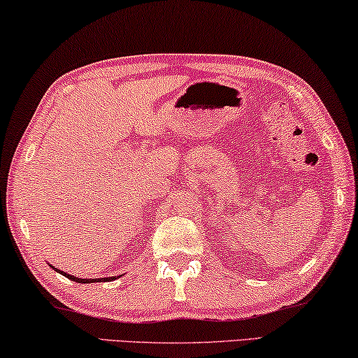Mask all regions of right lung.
<instances>
[{"mask_svg": "<svg viewBox=\"0 0 358 358\" xmlns=\"http://www.w3.org/2000/svg\"><path fill=\"white\" fill-rule=\"evenodd\" d=\"M50 268L55 269L57 272H59V274L65 275L66 279H70V280H73V282H79V283H94V282H105V280H115V279H116V275H115V277H101V279H81V277H76V275L66 274V272L60 271V269H57V268H54V266H50ZM117 277H121V275H117Z\"/></svg>", "mask_w": 358, "mask_h": 358, "instance_id": "right-lung-1", "label": "right lung"}]
</instances>
